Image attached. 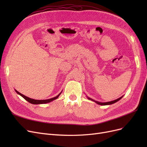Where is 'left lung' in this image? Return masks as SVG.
Listing matches in <instances>:
<instances>
[{"label":"left lung","instance_id":"8db88e82","mask_svg":"<svg viewBox=\"0 0 147 147\" xmlns=\"http://www.w3.org/2000/svg\"><path fill=\"white\" fill-rule=\"evenodd\" d=\"M123 97V96H121V97H120L119 98H118V99H115V100H114L110 101V102H98V101H96V100H93L92 99L90 98V97H88V96H87V98H88L89 100H92V101H94V102H96V104H99V105H111V104H113L115 103V102H118V100H119L120 99H121Z\"/></svg>","mask_w":147,"mask_h":147}]
</instances>
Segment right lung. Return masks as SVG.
Here are the masks:
<instances>
[{
    "mask_svg": "<svg viewBox=\"0 0 147 147\" xmlns=\"http://www.w3.org/2000/svg\"><path fill=\"white\" fill-rule=\"evenodd\" d=\"M15 90V91L16 92V93H17L18 94L20 95L21 96L23 97L25 100L28 101V102H29V103L32 104H43L49 103V102H51V101L54 100H55V99L58 98V97H59V96H60V94H61L62 91H62L58 95L56 96L55 97H53V98H51V99H45V100H36V99H34L29 98V97H27V96H24V95H23V94H22L21 93H20V92L16 91V90Z\"/></svg>",
    "mask_w": 147,
    "mask_h": 147,
    "instance_id": "1",
    "label": "right lung"
}]
</instances>
